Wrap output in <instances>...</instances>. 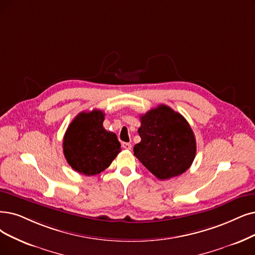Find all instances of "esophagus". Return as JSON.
Returning a JSON list of instances; mask_svg holds the SVG:
<instances>
[{
  "label": "esophagus",
  "mask_w": 255,
  "mask_h": 255,
  "mask_svg": "<svg viewBox=\"0 0 255 255\" xmlns=\"http://www.w3.org/2000/svg\"><path fill=\"white\" fill-rule=\"evenodd\" d=\"M122 147H124L125 149H130L131 148V144L128 143V142H124V143H122Z\"/></svg>",
  "instance_id": "34e87169"
}]
</instances>
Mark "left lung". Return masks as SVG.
Instances as JSON below:
<instances>
[{"label": "left lung", "mask_w": 255, "mask_h": 255, "mask_svg": "<svg viewBox=\"0 0 255 255\" xmlns=\"http://www.w3.org/2000/svg\"><path fill=\"white\" fill-rule=\"evenodd\" d=\"M141 141L134 155L159 180L186 171L196 157L197 143L186 119L171 108L161 105L140 116Z\"/></svg>", "instance_id": "1"}]
</instances>
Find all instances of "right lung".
Segmentation results:
<instances>
[{
    "label": "right lung",
    "mask_w": 255,
    "mask_h": 255,
    "mask_svg": "<svg viewBox=\"0 0 255 255\" xmlns=\"http://www.w3.org/2000/svg\"><path fill=\"white\" fill-rule=\"evenodd\" d=\"M104 120L105 113L100 110L81 112L67 128L64 155L69 165L79 174H100L121 150L116 134L105 129Z\"/></svg>",
    "instance_id": "add662e5"
}]
</instances>
